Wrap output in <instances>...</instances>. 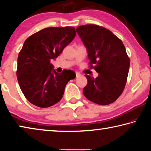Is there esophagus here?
Here are the masks:
<instances>
[{
  "label": "esophagus",
  "mask_w": 151,
  "mask_h": 151,
  "mask_svg": "<svg viewBox=\"0 0 151 151\" xmlns=\"http://www.w3.org/2000/svg\"><path fill=\"white\" fill-rule=\"evenodd\" d=\"M75 73H76V77H78V76H80L81 75L80 73H79L78 72H75Z\"/></svg>",
  "instance_id": "1"
}]
</instances>
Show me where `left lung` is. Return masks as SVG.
Here are the masks:
<instances>
[{
  "label": "left lung",
  "instance_id": "left-lung-1",
  "mask_svg": "<svg viewBox=\"0 0 151 151\" xmlns=\"http://www.w3.org/2000/svg\"><path fill=\"white\" fill-rule=\"evenodd\" d=\"M76 32L87 50L91 67L99 73L96 78L85 75L88 82L84 95L101 105L112 103L123 92L129 73L130 59L124 45L111 31L96 24L80 26Z\"/></svg>",
  "mask_w": 151,
  "mask_h": 151
}]
</instances>
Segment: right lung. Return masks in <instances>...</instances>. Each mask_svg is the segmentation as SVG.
I'll return each mask as SVG.
<instances>
[{
    "label": "right lung",
    "mask_w": 151,
    "mask_h": 151,
    "mask_svg": "<svg viewBox=\"0 0 151 151\" xmlns=\"http://www.w3.org/2000/svg\"><path fill=\"white\" fill-rule=\"evenodd\" d=\"M76 35L74 27L46 28L27 39L18 56L17 76L26 99L34 105L47 108L62 99L68 82L75 72L58 73L50 63Z\"/></svg>",
    "instance_id": "1"
}]
</instances>
